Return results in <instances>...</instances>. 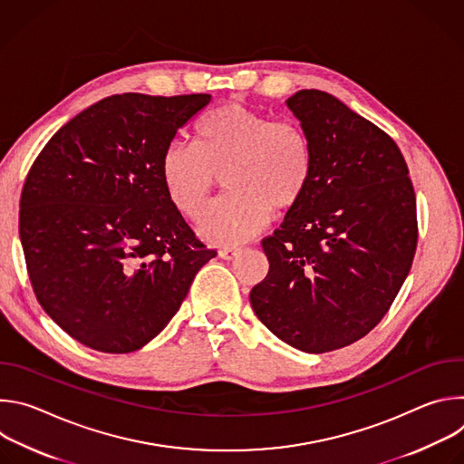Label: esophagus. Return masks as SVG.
Returning a JSON list of instances; mask_svg holds the SVG:
<instances>
[{
	"label": "esophagus",
	"mask_w": 464,
	"mask_h": 464,
	"mask_svg": "<svg viewBox=\"0 0 464 464\" xmlns=\"http://www.w3.org/2000/svg\"><path fill=\"white\" fill-rule=\"evenodd\" d=\"M218 255L222 258H226V260H233V258H237L240 255V249H237V247H224V249H220Z\"/></svg>",
	"instance_id": "1"
}]
</instances>
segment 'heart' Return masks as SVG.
<instances>
[{
  "instance_id": "obj_1",
  "label": "heart",
  "mask_w": 464,
  "mask_h": 464,
  "mask_svg": "<svg viewBox=\"0 0 464 464\" xmlns=\"http://www.w3.org/2000/svg\"><path fill=\"white\" fill-rule=\"evenodd\" d=\"M198 145L170 141L161 154V179L170 204L196 218L224 178L229 192L198 222L218 246L255 237L270 213L295 209L312 179V147L301 126L240 102L209 111L196 128Z\"/></svg>"
}]
</instances>
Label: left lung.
Listing matches in <instances>:
<instances>
[{"label": "left lung", "instance_id": "left-lung-1", "mask_svg": "<svg viewBox=\"0 0 464 464\" xmlns=\"http://www.w3.org/2000/svg\"><path fill=\"white\" fill-rule=\"evenodd\" d=\"M312 147L303 200L262 240L270 272L249 294L256 317L312 354L347 347L382 321L413 264L419 227L396 143L334 95L286 101Z\"/></svg>", "mask_w": 464, "mask_h": 464}]
</instances>
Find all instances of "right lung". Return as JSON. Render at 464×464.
<instances>
[{
	"mask_svg": "<svg viewBox=\"0 0 464 464\" xmlns=\"http://www.w3.org/2000/svg\"><path fill=\"white\" fill-rule=\"evenodd\" d=\"M209 101L106 97L65 122L34 160L20 200L29 279L47 315L82 345L141 349L217 256L161 179L165 147Z\"/></svg>",
	"mask_w": 464,
	"mask_h": 464,
	"instance_id": "right-lung-1",
	"label": "right lung"
}]
</instances>
